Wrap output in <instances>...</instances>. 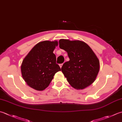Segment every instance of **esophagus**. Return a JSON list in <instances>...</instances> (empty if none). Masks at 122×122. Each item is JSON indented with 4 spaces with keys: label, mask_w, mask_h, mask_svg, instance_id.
Returning <instances> with one entry per match:
<instances>
[{
    "label": "esophagus",
    "mask_w": 122,
    "mask_h": 122,
    "mask_svg": "<svg viewBox=\"0 0 122 122\" xmlns=\"http://www.w3.org/2000/svg\"><path fill=\"white\" fill-rule=\"evenodd\" d=\"M62 65H63V63H62V64H59V66H60V68H62Z\"/></svg>",
    "instance_id": "esophagus-1"
}]
</instances>
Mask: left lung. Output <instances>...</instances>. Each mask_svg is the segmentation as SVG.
<instances>
[{
    "instance_id": "8db88e82",
    "label": "left lung",
    "mask_w": 122,
    "mask_h": 122,
    "mask_svg": "<svg viewBox=\"0 0 122 122\" xmlns=\"http://www.w3.org/2000/svg\"><path fill=\"white\" fill-rule=\"evenodd\" d=\"M59 47L67 52L70 60L64 63L61 71L71 86L83 89L94 82L99 71V61L85 42L79 40H59Z\"/></svg>"
}]
</instances>
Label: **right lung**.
<instances>
[{"mask_svg":"<svg viewBox=\"0 0 122 122\" xmlns=\"http://www.w3.org/2000/svg\"><path fill=\"white\" fill-rule=\"evenodd\" d=\"M57 41H44L33 47L21 66L23 78L31 88L42 91L49 86L56 73L61 71L53 52Z\"/></svg>","mask_w":122,"mask_h":122,"instance_id":"right-lung-1","label":"right lung"}]
</instances>
